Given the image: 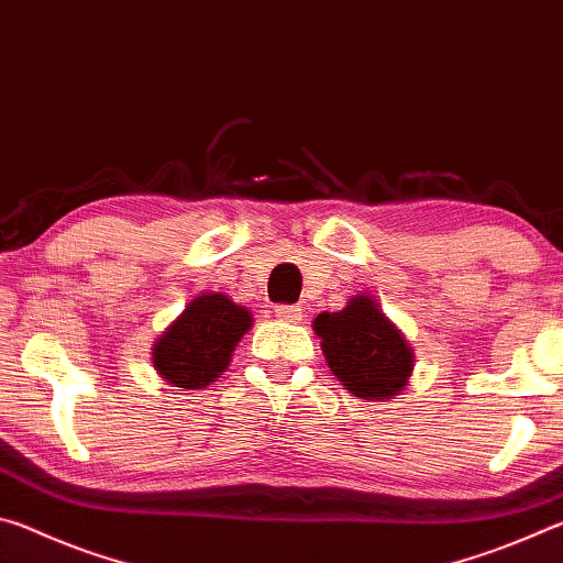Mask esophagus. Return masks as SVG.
Listing matches in <instances>:
<instances>
[{
  "label": "esophagus",
  "mask_w": 563,
  "mask_h": 563,
  "mask_svg": "<svg viewBox=\"0 0 563 563\" xmlns=\"http://www.w3.org/2000/svg\"><path fill=\"white\" fill-rule=\"evenodd\" d=\"M275 316L285 322H298L302 318V310L298 305H278V308H275Z\"/></svg>",
  "instance_id": "1"
}]
</instances>
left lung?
I'll list each match as a JSON object with an SVG mask.
<instances>
[{
	"instance_id": "8db88e82",
	"label": "left lung",
	"mask_w": 563,
	"mask_h": 563,
	"mask_svg": "<svg viewBox=\"0 0 563 563\" xmlns=\"http://www.w3.org/2000/svg\"><path fill=\"white\" fill-rule=\"evenodd\" d=\"M312 330L332 375L355 397L385 402L405 389L415 352L369 295H355L338 312H320Z\"/></svg>"
}]
</instances>
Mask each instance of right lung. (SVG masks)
Returning a JSON list of instances; mask_svg holds the SVG:
<instances>
[{"label": "right lung", "instance_id": "obj_1", "mask_svg": "<svg viewBox=\"0 0 563 563\" xmlns=\"http://www.w3.org/2000/svg\"><path fill=\"white\" fill-rule=\"evenodd\" d=\"M251 325V312L228 295H198L156 340L151 352L156 373L184 393L203 389L225 373L235 345Z\"/></svg>", "mask_w": 563, "mask_h": 563}]
</instances>
